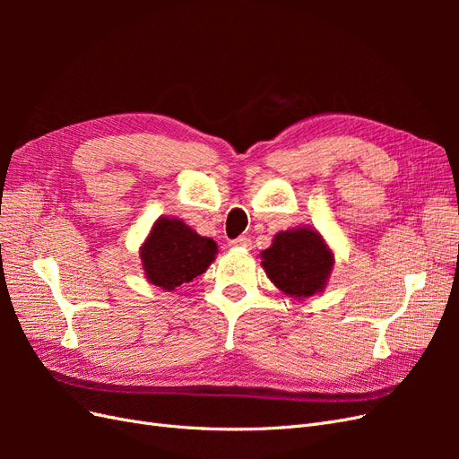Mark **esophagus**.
I'll list each match as a JSON object with an SVG mask.
<instances>
[{"label":"esophagus","instance_id":"esophagus-1","mask_svg":"<svg viewBox=\"0 0 459 459\" xmlns=\"http://www.w3.org/2000/svg\"><path fill=\"white\" fill-rule=\"evenodd\" d=\"M251 245H253V243H251V239L247 238V235H239L238 239H231V241H230V247H241V248H248V247H251Z\"/></svg>","mask_w":459,"mask_h":459}]
</instances>
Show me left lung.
I'll use <instances>...</instances> for the list:
<instances>
[{"instance_id":"obj_1","label":"left lung","mask_w":459,"mask_h":459,"mask_svg":"<svg viewBox=\"0 0 459 459\" xmlns=\"http://www.w3.org/2000/svg\"><path fill=\"white\" fill-rule=\"evenodd\" d=\"M262 266L285 295L304 299L324 289L333 255L317 231L299 228L275 235L272 247L262 251Z\"/></svg>"}]
</instances>
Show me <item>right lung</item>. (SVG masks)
I'll list each match as a JSON object with an SVG mask.
<instances>
[{
    "instance_id": "right-lung-1",
    "label": "right lung",
    "mask_w": 459,
    "mask_h": 459,
    "mask_svg": "<svg viewBox=\"0 0 459 459\" xmlns=\"http://www.w3.org/2000/svg\"><path fill=\"white\" fill-rule=\"evenodd\" d=\"M214 255L216 243L211 238H201L176 218H159L142 247L147 280L166 290L195 280Z\"/></svg>"
}]
</instances>
